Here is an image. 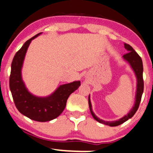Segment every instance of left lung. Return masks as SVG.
<instances>
[{"label":"left lung","mask_w":153,"mask_h":153,"mask_svg":"<svg viewBox=\"0 0 153 153\" xmlns=\"http://www.w3.org/2000/svg\"><path fill=\"white\" fill-rule=\"evenodd\" d=\"M125 48L126 50L129 51V52L127 54H124L123 57L124 59L129 63L130 66H131V68L133 69L134 72L135 73V75L136 76V80H137V85H136V97H135V103H134V106L129 111V113L127 114V115L124 116L123 117L120 118V120L116 121H104L103 120L100 119L97 117V115L94 113L92 111V108H91V104L90 101V97L89 95V110H90L91 115L96 120L99 122L103 125L111 126V127H116L121 124H123L126 122L128 120L130 119L133 117L136 112L137 111L139 106L140 100H141V97L143 92V62H142V59L140 56L137 54V52H135V50L132 48L131 46H130L129 44L125 43Z\"/></svg>","instance_id":"1"}]
</instances>
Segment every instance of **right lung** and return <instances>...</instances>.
<instances>
[{"instance_id":"1","label":"right lung","mask_w":153,"mask_h":153,"mask_svg":"<svg viewBox=\"0 0 153 153\" xmlns=\"http://www.w3.org/2000/svg\"><path fill=\"white\" fill-rule=\"evenodd\" d=\"M41 33L28 40L15 54L11 65L10 89L15 106L22 115L33 120L48 122L60 115L66 107L68 97L80 87V81L60 85L54 92L46 97H36L28 91L22 78V65L31 40Z\"/></svg>"}]
</instances>
